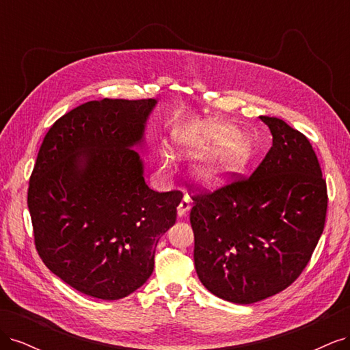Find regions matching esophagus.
<instances>
[{
  "mask_svg": "<svg viewBox=\"0 0 350 350\" xmlns=\"http://www.w3.org/2000/svg\"><path fill=\"white\" fill-rule=\"evenodd\" d=\"M189 207H191V198H189L188 196H185L183 198L181 203H179V206H178V216L179 217H184L188 213Z\"/></svg>",
  "mask_w": 350,
  "mask_h": 350,
  "instance_id": "esophagus-1",
  "label": "esophagus"
}]
</instances>
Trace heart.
Segmentation results:
<instances>
[{
	"label": "heart",
	"instance_id": "b5f03b06",
	"mask_svg": "<svg viewBox=\"0 0 350 350\" xmlns=\"http://www.w3.org/2000/svg\"><path fill=\"white\" fill-rule=\"evenodd\" d=\"M175 142L189 157L206 154L197 167V176L206 185H217L247 163L251 144L245 135L234 134V129L219 122H207L198 130L178 131ZM214 150L211 151V149ZM171 154L162 152V163L167 166Z\"/></svg>",
	"mask_w": 350,
	"mask_h": 350
}]
</instances>
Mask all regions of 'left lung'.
Returning a JSON list of instances; mask_svg holds the SVG:
<instances>
[{"mask_svg": "<svg viewBox=\"0 0 350 350\" xmlns=\"http://www.w3.org/2000/svg\"><path fill=\"white\" fill-rule=\"evenodd\" d=\"M273 146L250 176L232 174L215 191L194 188L189 221L194 266L207 291L254 304L291 286L323 234L327 185L310 140L274 116H260ZM239 178H237L236 176Z\"/></svg>", "mask_w": 350, "mask_h": 350, "instance_id": "1", "label": "left lung"}]
</instances>
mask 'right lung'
I'll use <instances>...</instances> for the list:
<instances>
[{
  "mask_svg": "<svg viewBox=\"0 0 350 350\" xmlns=\"http://www.w3.org/2000/svg\"><path fill=\"white\" fill-rule=\"evenodd\" d=\"M154 99L92 100L57 120L30 175L27 207L45 266L76 291L115 301L150 278L183 193L146 185L131 147Z\"/></svg>",
  "mask_w": 350,
  "mask_h": 350,
  "instance_id": "1",
  "label": "right lung"
}]
</instances>
